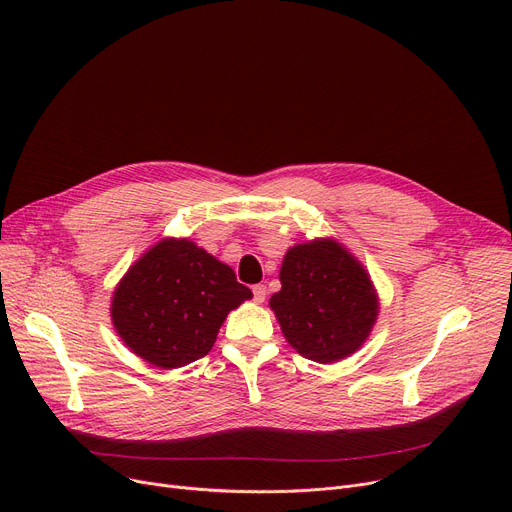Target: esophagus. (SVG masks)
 Wrapping results in <instances>:
<instances>
[{
	"label": "esophagus",
	"mask_w": 512,
	"mask_h": 512,
	"mask_svg": "<svg viewBox=\"0 0 512 512\" xmlns=\"http://www.w3.org/2000/svg\"><path fill=\"white\" fill-rule=\"evenodd\" d=\"M265 294H267V290H265L263 284H255L253 286V299H255V303H263L265 301Z\"/></svg>",
	"instance_id": "34e87169"
}]
</instances>
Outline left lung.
Masks as SVG:
<instances>
[{"instance_id": "8db88e82", "label": "left lung", "mask_w": 512, "mask_h": 512, "mask_svg": "<svg viewBox=\"0 0 512 512\" xmlns=\"http://www.w3.org/2000/svg\"><path fill=\"white\" fill-rule=\"evenodd\" d=\"M280 292L270 307L286 342L315 363L351 357L369 338L380 299L363 263L336 238H313L286 251Z\"/></svg>"}]
</instances>
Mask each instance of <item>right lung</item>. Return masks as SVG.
Here are the masks:
<instances>
[{"instance_id":"right-lung-1","label":"right lung","mask_w":512,"mask_h":512,"mask_svg":"<svg viewBox=\"0 0 512 512\" xmlns=\"http://www.w3.org/2000/svg\"><path fill=\"white\" fill-rule=\"evenodd\" d=\"M249 299L230 265L188 238H161L116 284L110 313L134 355L178 369L205 357L228 313Z\"/></svg>"}]
</instances>
